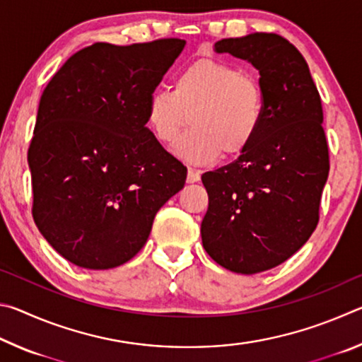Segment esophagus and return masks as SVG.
I'll return each instance as SVG.
<instances>
[{
  "label": "esophagus",
  "mask_w": 362,
  "mask_h": 362,
  "mask_svg": "<svg viewBox=\"0 0 362 362\" xmlns=\"http://www.w3.org/2000/svg\"><path fill=\"white\" fill-rule=\"evenodd\" d=\"M201 179V173L198 169L194 168H188V174H187V182L188 183H194V182H199Z\"/></svg>",
  "instance_id": "34e87169"
}]
</instances>
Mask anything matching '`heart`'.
Listing matches in <instances>:
<instances>
[{
  "label": "heart",
  "instance_id": "b5f03b06",
  "mask_svg": "<svg viewBox=\"0 0 362 362\" xmlns=\"http://www.w3.org/2000/svg\"><path fill=\"white\" fill-rule=\"evenodd\" d=\"M146 122L161 144H173L188 115L192 127L175 151L193 163L243 155L262 129L265 95L259 79L241 66L199 57L177 73L174 90L161 88L146 99Z\"/></svg>",
  "mask_w": 362,
  "mask_h": 362
}]
</instances>
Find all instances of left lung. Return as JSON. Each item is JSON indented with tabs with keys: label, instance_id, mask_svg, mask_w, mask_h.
I'll list each match as a JSON object with an SVG mask.
<instances>
[{
	"label": "left lung",
	"instance_id": "1",
	"mask_svg": "<svg viewBox=\"0 0 362 362\" xmlns=\"http://www.w3.org/2000/svg\"><path fill=\"white\" fill-rule=\"evenodd\" d=\"M216 51L259 70L265 118L240 158L201 177L209 194L201 238L220 267L254 274L296 254L320 222L329 175L321 97L302 54L276 33L220 40Z\"/></svg>",
	"mask_w": 362,
	"mask_h": 362
}]
</instances>
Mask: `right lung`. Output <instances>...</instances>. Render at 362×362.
Instances as JSON below:
<instances>
[{"instance_id": "add662e5", "label": "right lung", "mask_w": 362, "mask_h": 362, "mask_svg": "<svg viewBox=\"0 0 362 362\" xmlns=\"http://www.w3.org/2000/svg\"><path fill=\"white\" fill-rule=\"evenodd\" d=\"M185 40L94 42L42 90L28 148L33 220L75 265L108 269L144 247L187 168L146 127V99Z\"/></svg>"}]
</instances>
